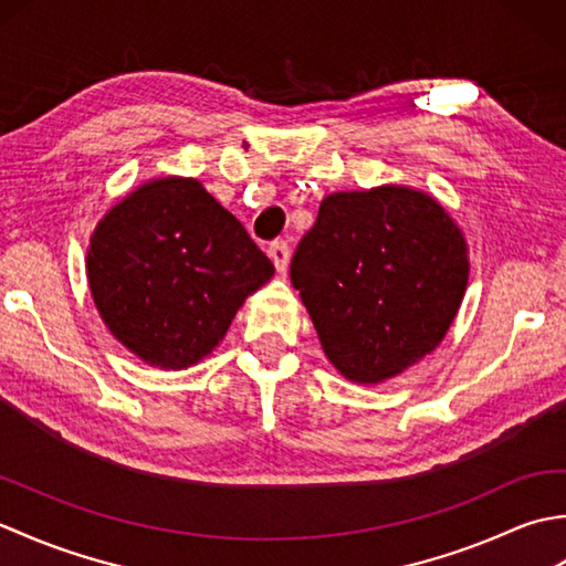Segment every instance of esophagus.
Returning a JSON list of instances; mask_svg holds the SVG:
<instances>
[{
    "instance_id": "esophagus-1",
    "label": "esophagus",
    "mask_w": 566,
    "mask_h": 566,
    "mask_svg": "<svg viewBox=\"0 0 566 566\" xmlns=\"http://www.w3.org/2000/svg\"><path fill=\"white\" fill-rule=\"evenodd\" d=\"M270 260L274 262V268H276V272H286V264H290V245L284 243V240H274V243L270 245Z\"/></svg>"
}]
</instances>
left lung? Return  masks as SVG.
I'll list each match as a JSON object with an SVG mask.
<instances>
[{"label":"left lung","mask_w":566,"mask_h":566,"mask_svg":"<svg viewBox=\"0 0 566 566\" xmlns=\"http://www.w3.org/2000/svg\"><path fill=\"white\" fill-rule=\"evenodd\" d=\"M290 276L328 363L369 387L442 343L467 292L469 248L423 189L335 191L321 201Z\"/></svg>","instance_id":"1"}]
</instances>
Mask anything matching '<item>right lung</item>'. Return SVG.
I'll use <instances>...</instances> for the list:
<instances>
[{
    "label": "right lung",
    "instance_id": "obj_1",
    "mask_svg": "<svg viewBox=\"0 0 566 566\" xmlns=\"http://www.w3.org/2000/svg\"><path fill=\"white\" fill-rule=\"evenodd\" d=\"M272 274L243 223L195 177H158L128 191L87 245V282L104 326L160 369L211 355Z\"/></svg>",
    "mask_w": 566,
    "mask_h": 566
}]
</instances>
